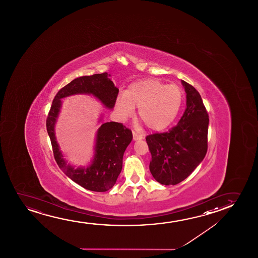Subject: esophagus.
<instances>
[{
  "mask_svg": "<svg viewBox=\"0 0 258 258\" xmlns=\"http://www.w3.org/2000/svg\"><path fill=\"white\" fill-rule=\"evenodd\" d=\"M132 133H133V139L134 140H139V139H143V138H144L143 135L138 133L136 131H132Z\"/></svg>",
  "mask_w": 258,
  "mask_h": 258,
  "instance_id": "34e87169",
  "label": "esophagus"
}]
</instances>
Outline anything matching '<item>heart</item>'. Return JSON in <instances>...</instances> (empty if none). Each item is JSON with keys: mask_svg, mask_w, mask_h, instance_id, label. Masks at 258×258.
Here are the masks:
<instances>
[{"mask_svg": "<svg viewBox=\"0 0 258 258\" xmlns=\"http://www.w3.org/2000/svg\"><path fill=\"white\" fill-rule=\"evenodd\" d=\"M181 102L182 91L179 86L145 79L131 84L125 93L117 98L115 107L120 118L126 120L138 106V116L145 126L160 131L174 120Z\"/></svg>", "mask_w": 258, "mask_h": 258, "instance_id": "obj_1", "label": "heart"}]
</instances>
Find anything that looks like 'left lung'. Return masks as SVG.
Instances as JSON below:
<instances>
[{
  "instance_id": "obj_1",
  "label": "left lung",
  "mask_w": 258,
  "mask_h": 258,
  "mask_svg": "<svg viewBox=\"0 0 258 258\" xmlns=\"http://www.w3.org/2000/svg\"><path fill=\"white\" fill-rule=\"evenodd\" d=\"M187 107L176 126L146 137L152 154L150 171L158 182L176 185L185 180L205 159L208 149L209 115L201 95L181 81Z\"/></svg>"
}]
</instances>
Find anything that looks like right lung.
<instances>
[{"mask_svg":"<svg viewBox=\"0 0 258 258\" xmlns=\"http://www.w3.org/2000/svg\"><path fill=\"white\" fill-rule=\"evenodd\" d=\"M107 73L85 76L76 78L60 89L53 99L46 118V131L49 136L53 157L64 173L76 183L88 190L105 192L113 187L122 168L125 150L132 140V132L123 124L114 121L103 123L96 138L95 155L88 167L75 168L67 165L59 150L54 135V124L60 111V99L74 94H92L103 105L112 109L119 89L108 78Z\"/></svg>","mask_w":258,"mask_h":258,"instance_id":"obj_1","label":"right lung"}]
</instances>
